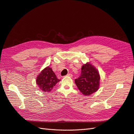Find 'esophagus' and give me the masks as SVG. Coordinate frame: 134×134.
I'll use <instances>...</instances> for the list:
<instances>
[{"label":"esophagus","mask_w":134,"mask_h":134,"mask_svg":"<svg viewBox=\"0 0 134 134\" xmlns=\"http://www.w3.org/2000/svg\"><path fill=\"white\" fill-rule=\"evenodd\" d=\"M67 76H68V77H72V75L71 74H68L67 75Z\"/></svg>","instance_id":"esophagus-1"}]
</instances>
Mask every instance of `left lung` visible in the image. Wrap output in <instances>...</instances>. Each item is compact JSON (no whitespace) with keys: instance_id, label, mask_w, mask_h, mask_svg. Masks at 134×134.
I'll return each instance as SVG.
<instances>
[{"instance_id":"obj_1","label":"left lung","mask_w":134,"mask_h":134,"mask_svg":"<svg viewBox=\"0 0 134 134\" xmlns=\"http://www.w3.org/2000/svg\"><path fill=\"white\" fill-rule=\"evenodd\" d=\"M75 82L82 94L90 96L99 89L100 75L93 65L87 62L82 66L81 75L75 80Z\"/></svg>"}]
</instances>
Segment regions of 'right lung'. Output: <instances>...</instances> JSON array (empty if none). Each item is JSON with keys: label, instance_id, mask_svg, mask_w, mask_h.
Instances as JSON below:
<instances>
[{"label": "right lung", "instance_id": "add662e5", "mask_svg": "<svg viewBox=\"0 0 134 134\" xmlns=\"http://www.w3.org/2000/svg\"><path fill=\"white\" fill-rule=\"evenodd\" d=\"M60 80L58 79L51 68L47 66L41 72L36 78V83L43 92H49Z\"/></svg>", "mask_w": 134, "mask_h": 134}]
</instances>
